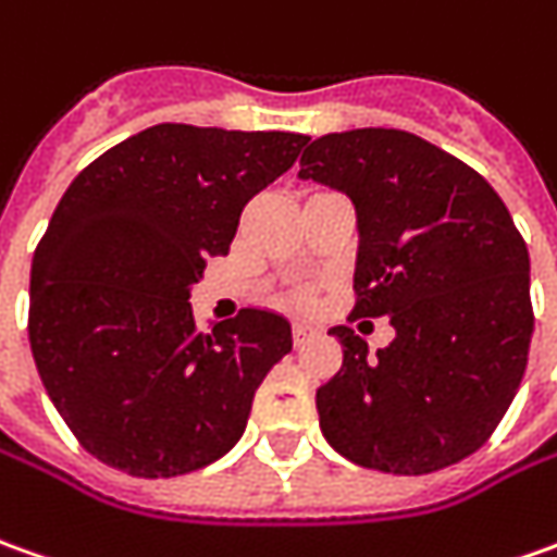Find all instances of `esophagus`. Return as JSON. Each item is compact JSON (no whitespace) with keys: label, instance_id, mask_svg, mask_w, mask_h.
Listing matches in <instances>:
<instances>
[{"label":"esophagus","instance_id":"esophagus-1","mask_svg":"<svg viewBox=\"0 0 557 557\" xmlns=\"http://www.w3.org/2000/svg\"><path fill=\"white\" fill-rule=\"evenodd\" d=\"M315 337H319V331H315L312 324H304V322L294 324V346H306L309 339H315Z\"/></svg>","mask_w":557,"mask_h":557}]
</instances>
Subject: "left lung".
<instances>
[{
	"instance_id": "obj_1",
	"label": "left lung",
	"mask_w": 557,
	"mask_h": 557,
	"mask_svg": "<svg viewBox=\"0 0 557 557\" xmlns=\"http://www.w3.org/2000/svg\"><path fill=\"white\" fill-rule=\"evenodd\" d=\"M300 177L356 205L352 319H389L395 339L368 356L352 327L343 364L315 392L319 426L346 460L429 475L494 435L528 368L531 257L512 214L475 168L417 134H324Z\"/></svg>"
}]
</instances>
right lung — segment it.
Wrapping results in <instances>:
<instances>
[{
	"instance_id": "right-lung-1",
	"label": "right lung",
	"mask_w": 557,
	"mask_h": 557,
	"mask_svg": "<svg viewBox=\"0 0 557 557\" xmlns=\"http://www.w3.org/2000/svg\"><path fill=\"white\" fill-rule=\"evenodd\" d=\"M306 134L152 125L63 193L29 272V346L63 423L100 462L174 479L220 460L290 324L242 309L201 334L189 285Z\"/></svg>"
}]
</instances>
